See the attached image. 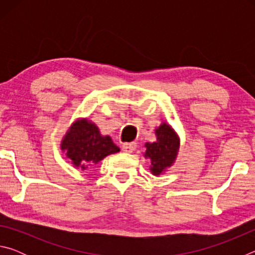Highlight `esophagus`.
<instances>
[{"label":"esophagus","mask_w":255,"mask_h":255,"mask_svg":"<svg viewBox=\"0 0 255 255\" xmlns=\"http://www.w3.org/2000/svg\"><path fill=\"white\" fill-rule=\"evenodd\" d=\"M136 143H126L123 145V150L125 153H132L136 149Z\"/></svg>","instance_id":"1"}]
</instances>
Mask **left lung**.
Listing matches in <instances>:
<instances>
[{
	"label": "left lung",
	"instance_id": "8db88e82",
	"mask_svg": "<svg viewBox=\"0 0 255 255\" xmlns=\"http://www.w3.org/2000/svg\"><path fill=\"white\" fill-rule=\"evenodd\" d=\"M155 133L156 141L145 144L144 156L149 158L150 172L154 175H159L174 163L179 152L180 140L173 129L165 123L155 129Z\"/></svg>",
	"mask_w": 255,
	"mask_h": 255
}]
</instances>
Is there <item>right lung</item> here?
<instances>
[{"label": "right lung", "mask_w": 255, "mask_h": 255, "mask_svg": "<svg viewBox=\"0 0 255 255\" xmlns=\"http://www.w3.org/2000/svg\"><path fill=\"white\" fill-rule=\"evenodd\" d=\"M60 148L76 167L85 170L89 164H97L119 147L110 138L102 136L99 128L88 119H77L64 136Z\"/></svg>", "instance_id": "right-lung-1"}]
</instances>
